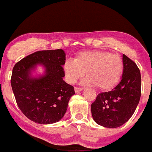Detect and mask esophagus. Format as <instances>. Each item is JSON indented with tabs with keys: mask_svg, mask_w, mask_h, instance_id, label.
I'll list each match as a JSON object with an SVG mask.
<instances>
[{
	"mask_svg": "<svg viewBox=\"0 0 152 152\" xmlns=\"http://www.w3.org/2000/svg\"><path fill=\"white\" fill-rule=\"evenodd\" d=\"M74 90H75V92H76V93H79V92H80V91H82V90H83V88H77V87H75Z\"/></svg>",
	"mask_w": 152,
	"mask_h": 152,
	"instance_id": "34e87169",
	"label": "esophagus"
}]
</instances>
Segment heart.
Returning <instances> with one entry per match:
<instances>
[{"label":"heart","mask_w":152,"mask_h":152,"mask_svg":"<svg viewBox=\"0 0 152 152\" xmlns=\"http://www.w3.org/2000/svg\"><path fill=\"white\" fill-rule=\"evenodd\" d=\"M63 69L69 83H76L87 71L88 76L82 80L84 85H96L99 89L108 91L120 81L123 63L117 54L107 51H84L79 53L74 60H66Z\"/></svg>","instance_id":"heart-1"}]
</instances>
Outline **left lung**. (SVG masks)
Listing matches in <instances>:
<instances>
[{
  "mask_svg": "<svg viewBox=\"0 0 152 152\" xmlns=\"http://www.w3.org/2000/svg\"><path fill=\"white\" fill-rule=\"evenodd\" d=\"M123 71L120 83L108 92L98 94L91 104L94 121L105 128H118L134 113L141 96L140 71L132 59L123 54Z\"/></svg>",
  "mask_w": 152,
  "mask_h": 152,
  "instance_id": "obj_1",
  "label": "left lung"
}]
</instances>
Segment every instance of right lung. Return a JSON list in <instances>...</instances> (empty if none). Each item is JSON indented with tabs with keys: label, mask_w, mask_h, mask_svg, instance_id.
<instances>
[{
	"label": "right lung",
	"mask_w": 152,
	"mask_h": 152,
	"mask_svg": "<svg viewBox=\"0 0 152 152\" xmlns=\"http://www.w3.org/2000/svg\"><path fill=\"white\" fill-rule=\"evenodd\" d=\"M63 50L37 51L15 64L11 85L22 113L39 124L58 122L65 114L70 97L75 94L72 85L63 80L65 62ZM37 65L43 66V75L33 77Z\"/></svg>",
	"instance_id": "1"
}]
</instances>
